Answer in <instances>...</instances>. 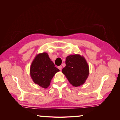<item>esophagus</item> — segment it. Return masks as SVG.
<instances>
[{
	"mask_svg": "<svg viewBox=\"0 0 120 120\" xmlns=\"http://www.w3.org/2000/svg\"><path fill=\"white\" fill-rule=\"evenodd\" d=\"M58 68L59 70H61V69H62V66H58Z\"/></svg>",
	"mask_w": 120,
	"mask_h": 120,
	"instance_id": "esophagus-1",
	"label": "esophagus"
}]
</instances>
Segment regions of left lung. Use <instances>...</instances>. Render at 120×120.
Masks as SVG:
<instances>
[{
	"label": "left lung",
	"mask_w": 120,
	"mask_h": 120,
	"mask_svg": "<svg viewBox=\"0 0 120 120\" xmlns=\"http://www.w3.org/2000/svg\"><path fill=\"white\" fill-rule=\"evenodd\" d=\"M62 72L69 82L75 87L80 86L85 82L89 75V67L86 60L78 54L68 56L66 67Z\"/></svg>",
	"instance_id": "1"
}]
</instances>
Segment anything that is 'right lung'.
<instances>
[{
  "label": "right lung",
  "instance_id": "obj_1",
  "mask_svg": "<svg viewBox=\"0 0 120 120\" xmlns=\"http://www.w3.org/2000/svg\"><path fill=\"white\" fill-rule=\"evenodd\" d=\"M59 71L48 54L44 52L36 56L32 62L30 74L35 84L46 88L50 85L54 75Z\"/></svg>",
  "mask_w": 120,
  "mask_h": 120
}]
</instances>
